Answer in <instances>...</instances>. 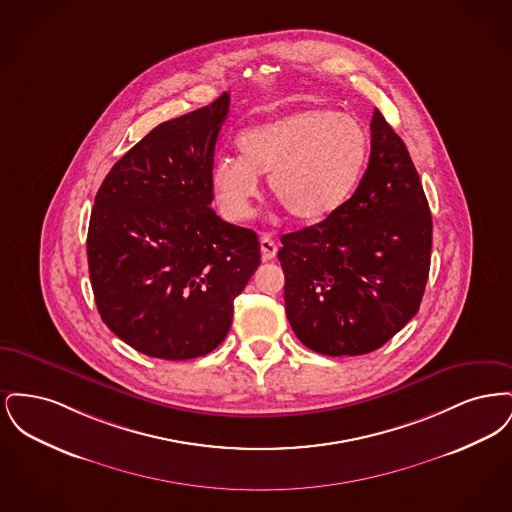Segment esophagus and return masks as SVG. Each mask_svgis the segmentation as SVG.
<instances>
[{
  "label": "esophagus",
  "mask_w": 512,
  "mask_h": 512,
  "mask_svg": "<svg viewBox=\"0 0 512 512\" xmlns=\"http://www.w3.org/2000/svg\"><path fill=\"white\" fill-rule=\"evenodd\" d=\"M276 253H278V247L274 244V240L268 234L261 236V255H263V259L272 261L276 257Z\"/></svg>",
  "instance_id": "obj_1"
}]
</instances>
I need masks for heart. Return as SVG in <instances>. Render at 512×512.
Returning a JSON list of instances; mask_svg holds the SVG:
<instances>
[{"label": "heart", "instance_id": "obj_1", "mask_svg": "<svg viewBox=\"0 0 512 512\" xmlns=\"http://www.w3.org/2000/svg\"><path fill=\"white\" fill-rule=\"evenodd\" d=\"M242 157H219L211 188L220 213L240 222L268 176L272 197L297 222H320L338 213L365 174L370 138L365 126L330 107L299 109L257 124L238 136Z\"/></svg>", "mask_w": 512, "mask_h": 512}]
</instances>
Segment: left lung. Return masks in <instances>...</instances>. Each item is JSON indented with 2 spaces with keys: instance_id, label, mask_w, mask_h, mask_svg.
<instances>
[{
  "instance_id": "obj_1",
  "label": "left lung",
  "mask_w": 512,
  "mask_h": 512,
  "mask_svg": "<svg viewBox=\"0 0 512 512\" xmlns=\"http://www.w3.org/2000/svg\"><path fill=\"white\" fill-rule=\"evenodd\" d=\"M280 240L286 315L315 353L365 355L418 313L432 215L407 146L378 109L355 194L332 217Z\"/></svg>"
}]
</instances>
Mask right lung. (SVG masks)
Segmentation results:
<instances>
[{
  "label": "right lung",
  "mask_w": 512,
  "mask_h": 512,
  "mask_svg": "<svg viewBox=\"0 0 512 512\" xmlns=\"http://www.w3.org/2000/svg\"><path fill=\"white\" fill-rule=\"evenodd\" d=\"M228 107L222 94L155 126L113 165L94 201L86 249L99 315L147 357L211 353L261 263L257 234L211 209Z\"/></svg>",
  "instance_id": "1"
}]
</instances>
